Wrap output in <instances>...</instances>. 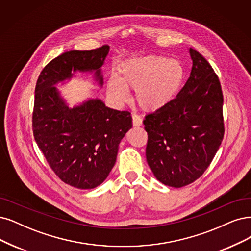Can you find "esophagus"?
Listing matches in <instances>:
<instances>
[{"label": "esophagus", "instance_id": "obj_1", "mask_svg": "<svg viewBox=\"0 0 251 251\" xmlns=\"http://www.w3.org/2000/svg\"><path fill=\"white\" fill-rule=\"evenodd\" d=\"M132 123L134 126H141L143 124V119L141 116H138L137 114L133 113L132 114Z\"/></svg>", "mask_w": 251, "mask_h": 251}]
</instances>
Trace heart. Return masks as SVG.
Here are the masks:
<instances>
[{
    "label": "heart",
    "instance_id": "1",
    "mask_svg": "<svg viewBox=\"0 0 251 251\" xmlns=\"http://www.w3.org/2000/svg\"><path fill=\"white\" fill-rule=\"evenodd\" d=\"M183 78L184 69L178 60L152 54L132 57L119 65L118 76L107 82V93L111 99L123 102L129 98L128 89L136 90L138 104L155 110L176 97Z\"/></svg>",
    "mask_w": 251,
    "mask_h": 251
}]
</instances>
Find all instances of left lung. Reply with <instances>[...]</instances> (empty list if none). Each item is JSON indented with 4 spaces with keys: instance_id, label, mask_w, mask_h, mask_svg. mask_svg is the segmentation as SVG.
<instances>
[{
    "instance_id": "8db88e82",
    "label": "left lung",
    "mask_w": 251,
    "mask_h": 251,
    "mask_svg": "<svg viewBox=\"0 0 251 251\" xmlns=\"http://www.w3.org/2000/svg\"><path fill=\"white\" fill-rule=\"evenodd\" d=\"M190 76L170 103L147 115V161L157 180L180 188L205 173L225 134L224 95L214 69L189 49Z\"/></svg>"
}]
</instances>
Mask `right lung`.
Listing matches in <instances>:
<instances>
[{
	"mask_svg": "<svg viewBox=\"0 0 251 251\" xmlns=\"http://www.w3.org/2000/svg\"><path fill=\"white\" fill-rule=\"evenodd\" d=\"M108 51L109 46L102 45L64 52L46 65L36 82L32 114L35 141L53 173L79 189L95 188L107 178L119 144L132 127V118L127 110L106 107L100 99L69 108L53 86L77 70H94L102 85L100 67Z\"/></svg>",
	"mask_w": 251,
	"mask_h": 251,
	"instance_id": "obj_1",
	"label": "right lung"
}]
</instances>
